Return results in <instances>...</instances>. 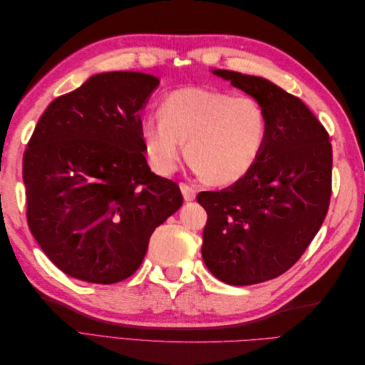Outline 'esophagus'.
Wrapping results in <instances>:
<instances>
[{
    "mask_svg": "<svg viewBox=\"0 0 365 365\" xmlns=\"http://www.w3.org/2000/svg\"><path fill=\"white\" fill-rule=\"evenodd\" d=\"M180 189H181V193H182L185 201H193L195 200V196H196V189H195V187L185 184V182H181L180 184Z\"/></svg>",
    "mask_w": 365,
    "mask_h": 365,
    "instance_id": "esophagus-1",
    "label": "esophagus"
}]
</instances>
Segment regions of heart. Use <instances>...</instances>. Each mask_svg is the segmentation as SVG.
Segmentation results:
<instances>
[{"mask_svg": "<svg viewBox=\"0 0 365 365\" xmlns=\"http://www.w3.org/2000/svg\"><path fill=\"white\" fill-rule=\"evenodd\" d=\"M269 130L256 98L225 90L184 86L164 98L160 113L141 117L140 134L150 168L172 175L184 157L212 185L244 178L259 161Z\"/></svg>", "mask_w": 365, "mask_h": 365, "instance_id": "obj_1", "label": "heart"}]
</instances>
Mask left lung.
Instances as JSON below:
<instances>
[{
	"mask_svg": "<svg viewBox=\"0 0 365 365\" xmlns=\"http://www.w3.org/2000/svg\"><path fill=\"white\" fill-rule=\"evenodd\" d=\"M213 73L263 105L269 130L248 175L197 195L208 215L202 259L220 282L256 284L288 271L322 227L332 195V145L298 97L263 77Z\"/></svg>",
	"mask_w": 365,
	"mask_h": 365,
	"instance_id": "8db88e82",
	"label": "left lung"
}]
</instances>
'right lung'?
Here are the masks:
<instances>
[{
  "instance_id": "right-lung-1",
  "label": "right lung",
  "mask_w": 365,
  "mask_h": 365,
  "mask_svg": "<svg viewBox=\"0 0 365 365\" xmlns=\"http://www.w3.org/2000/svg\"><path fill=\"white\" fill-rule=\"evenodd\" d=\"M155 76L111 71L53 101L24 152L27 222L65 274L111 284L145 259L153 230L182 205L176 182L150 172L140 109Z\"/></svg>"
}]
</instances>
